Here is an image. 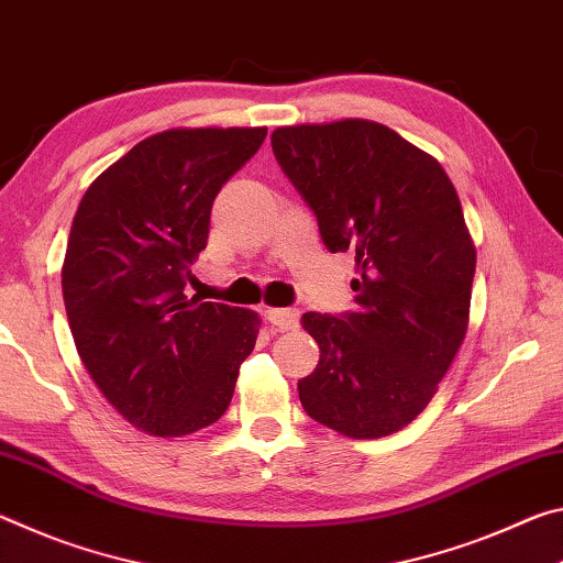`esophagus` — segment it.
Returning a JSON list of instances; mask_svg holds the SVG:
<instances>
[{
	"instance_id": "1",
	"label": "esophagus",
	"mask_w": 563,
	"mask_h": 563,
	"mask_svg": "<svg viewBox=\"0 0 563 563\" xmlns=\"http://www.w3.org/2000/svg\"><path fill=\"white\" fill-rule=\"evenodd\" d=\"M266 319H269L279 331H291L299 327L297 309H266Z\"/></svg>"
}]
</instances>
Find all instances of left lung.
<instances>
[{
	"mask_svg": "<svg viewBox=\"0 0 563 563\" xmlns=\"http://www.w3.org/2000/svg\"><path fill=\"white\" fill-rule=\"evenodd\" d=\"M272 150L329 252H354L356 309L307 311L319 364L303 411L349 439H382L427 409L462 346L476 249L434 156L368 119L279 126Z\"/></svg>",
	"mask_w": 563,
	"mask_h": 563,
	"instance_id": "obj_1",
	"label": "left lung"
}]
</instances>
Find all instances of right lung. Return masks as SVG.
Here are the masks:
<instances>
[{
  "mask_svg": "<svg viewBox=\"0 0 563 563\" xmlns=\"http://www.w3.org/2000/svg\"><path fill=\"white\" fill-rule=\"evenodd\" d=\"M266 126H177L152 134L89 184L71 221L62 291L81 364L104 399L152 437L221 419L262 319L187 299L219 189Z\"/></svg>",
  "mask_w": 563,
  "mask_h": 563,
  "instance_id": "1",
  "label": "right lung"
}]
</instances>
